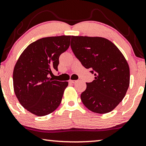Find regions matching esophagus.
<instances>
[{"label":"esophagus","mask_w":146,"mask_h":146,"mask_svg":"<svg viewBox=\"0 0 146 146\" xmlns=\"http://www.w3.org/2000/svg\"><path fill=\"white\" fill-rule=\"evenodd\" d=\"M70 83H71V84H74V83H75V82H76V80H70Z\"/></svg>","instance_id":"1"}]
</instances>
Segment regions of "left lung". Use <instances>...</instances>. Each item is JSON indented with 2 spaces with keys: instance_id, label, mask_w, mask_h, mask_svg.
Instances as JSON below:
<instances>
[{
  "instance_id": "obj_1",
  "label": "left lung",
  "mask_w": 146,
  "mask_h": 146,
  "mask_svg": "<svg viewBox=\"0 0 146 146\" xmlns=\"http://www.w3.org/2000/svg\"><path fill=\"white\" fill-rule=\"evenodd\" d=\"M75 56L94 73L81 94L84 105L98 113L110 112L125 96L129 85V68L125 57L112 42L102 37L71 36Z\"/></svg>"
}]
</instances>
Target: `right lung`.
Returning a JSON list of instances; mask_svg holds the SVG:
<instances>
[{"label": "right lung", "mask_w": 146, "mask_h": 146, "mask_svg": "<svg viewBox=\"0 0 146 146\" xmlns=\"http://www.w3.org/2000/svg\"><path fill=\"white\" fill-rule=\"evenodd\" d=\"M71 36L41 38L23 50L13 70V88L21 105L37 116L54 112L62 101L68 82L52 80L59 58L70 46Z\"/></svg>", "instance_id": "add662e5"}]
</instances>
